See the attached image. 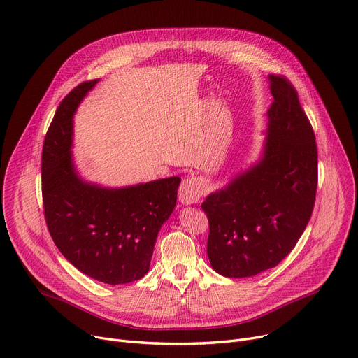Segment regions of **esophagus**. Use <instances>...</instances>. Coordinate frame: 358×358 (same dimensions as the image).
Returning a JSON list of instances; mask_svg holds the SVG:
<instances>
[{
    "label": "esophagus",
    "instance_id": "obj_1",
    "mask_svg": "<svg viewBox=\"0 0 358 358\" xmlns=\"http://www.w3.org/2000/svg\"><path fill=\"white\" fill-rule=\"evenodd\" d=\"M203 183L198 178H186L182 180L179 187V201L182 205L198 203L201 196L203 195Z\"/></svg>",
    "mask_w": 358,
    "mask_h": 358
}]
</instances>
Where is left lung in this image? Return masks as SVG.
Segmentation results:
<instances>
[{
  "label": "left lung",
  "instance_id": "obj_1",
  "mask_svg": "<svg viewBox=\"0 0 358 358\" xmlns=\"http://www.w3.org/2000/svg\"><path fill=\"white\" fill-rule=\"evenodd\" d=\"M261 159L202 203L209 221L208 258L228 278L277 266L304 232L315 202V134L289 80L269 74Z\"/></svg>",
  "mask_w": 358,
  "mask_h": 358
}]
</instances>
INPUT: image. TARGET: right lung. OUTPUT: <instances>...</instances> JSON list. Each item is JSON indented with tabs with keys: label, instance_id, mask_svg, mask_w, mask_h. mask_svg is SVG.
<instances>
[{
	"label": "right lung",
	"instance_id": "1",
	"mask_svg": "<svg viewBox=\"0 0 358 358\" xmlns=\"http://www.w3.org/2000/svg\"><path fill=\"white\" fill-rule=\"evenodd\" d=\"M99 80L85 81L60 103L41 156L48 232L64 258L104 284L141 280L149 271L160 227L172 215L180 178L126 187L81 179L71 155L73 116Z\"/></svg>",
	"mask_w": 358,
	"mask_h": 358
}]
</instances>
